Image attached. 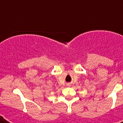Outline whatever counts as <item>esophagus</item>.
Instances as JSON below:
<instances>
[{
  "label": "esophagus",
  "mask_w": 123,
  "mask_h": 123,
  "mask_svg": "<svg viewBox=\"0 0 123 123\" xmlns=\"http://www.w3.org/2000/svg\"><path fill=\"white\" fill-rule=\"evenodd\" d=\"M67 86H71V84H69V83H68V84H67Z\"/></svg>",
  "instance_id": "esophagus-1"
}]
</instances>
